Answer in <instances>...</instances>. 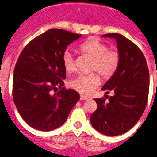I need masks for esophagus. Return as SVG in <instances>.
Segmentation results:
<instances>
[{"instance_id": "1", "label": "esophagus", "mask_w": 157, "mask_h": 157, "mask_svg": "<svg viewBox=\"0 0 157 157\" xmlns=\"http://www.w3.org/2000/svg\"><path fill=\"white\" fill-rule=\"evenodd\" d=\"M80 98H81V100H88L90 98L87 96H85V95H83V94H81V97H80Z\"/></svg>"}]
</instances>
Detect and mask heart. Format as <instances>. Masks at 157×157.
<instances>
[{
	"label": "heart",
	"instance_id": "1",
	"mask_svg": "<svg viewBox=\"0 0 157 157\" xmlns=\"http://www.w3.org/2000/svg\"><path fill=\"white\" fill-rule=\"evenodd\" d=\"M78 51L93 59L90 72H98L103 79H109L114 76L120 64L119 52L109 49L106 43L96 38H92L81 43ZM62 63L67 73H72L76 69L74 56L69 51L63 52ZM69 85L81 94H90L100 85V77L96 73L80 75L71 80Z\"/></svg>",
	"mask_w": 157,
	"mask_h": 157
}]
</instances>
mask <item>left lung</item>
<instances>
[{
    "instance_id": "8db88e82",
    "label": "left lung",
    "mask_w": 157,
    "mask_h": 157,
    "mask_svg": "<svg viewBox=\"0 0 157 157\" xmlns=\"http://www.w3.org/2000/svg\"><path fill=\"white\" fill-rule=\"evenodd\" d=\"M103 37L115 39L120 55V64L114 75L101 90L114 96L95 98L98 108L90 116L95 130L108 136L124 134L136 124L147 103L149 72L141 50L120 34L112 33Z\"/></svg>"
}]
</instances>
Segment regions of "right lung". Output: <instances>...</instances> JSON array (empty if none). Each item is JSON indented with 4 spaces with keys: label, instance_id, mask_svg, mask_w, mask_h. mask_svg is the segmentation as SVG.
<instances>
[{
    "label": "right lung",
    "instance_id": "add662e5",
    "mask_svg": "<svg viewBox=\"0 0 157 157\" xmlns=\"http://www.w3.org/2000/svg\"><path fill=\"white\" fill-rule=\"evenodd\" d=\"M81 36L51 29L32 39L17 59L13 98L21 118L34 129L48 132L62 126L80 99L77 92L63 87L66 71L62 56L67 46ZM53 90L58 92L52 94Z\"/></svg>",
    "mask_w": 157,
    "mask_h": 157
}]
</instances>
